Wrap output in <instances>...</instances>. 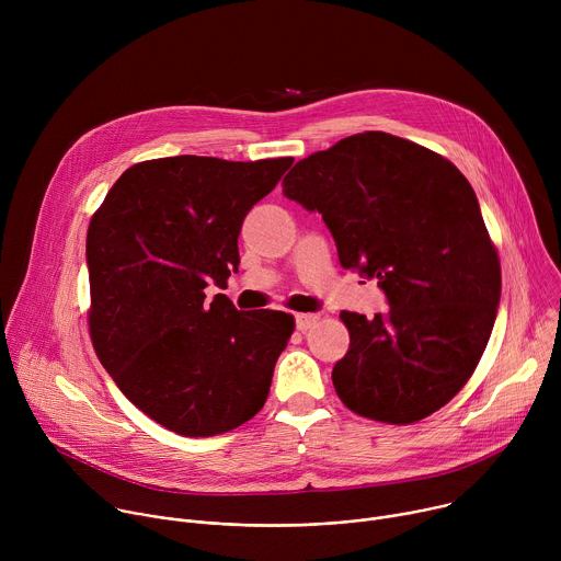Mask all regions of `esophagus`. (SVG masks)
<instances>
[{"label":"esophagus","mask_w":561,"mask_h":561,"mask_svg":"<svg viewBox=\"0 0 561 561\" xmlns=\"http://www.w3.org/2000/svg\"><path fill=\"white\" fill-rule=\"evenodd\" d=\"M317 319H319L317 314H304V312H301V314H297V317H295V324H297V331L306 333L308 329H312V327L317 324Z\"/></svg>","instance_id":"1"}]
</instances>
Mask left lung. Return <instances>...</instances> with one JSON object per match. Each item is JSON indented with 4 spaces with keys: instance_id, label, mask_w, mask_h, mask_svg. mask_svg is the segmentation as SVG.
I'll use <instances>...</instances> for the list:
<instances>
[{
    "instance_id": "8db88e82",
    "label": "left lung",
    "mask_w": 561,
    "mask_h": 561,
    "mask_svg": "<svg viewBox=\"0 0 561 561\" xmlns=\"http://www.w3.org/2000/svg\"><path fill=\"white\" fill-rule=\"evenodd\" d=\"M284 195L322 213L340 264L377 277L390 308L342 310L351 346L333 386L353 413L415 424L446 407L482 359L502 266L468 180L446 157L366 130L293 167Z\"/></svg>"
}]
</instances>
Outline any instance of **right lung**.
<instances>
[{
    "instance_id": "obj_1",
    "label": "right lung",
    "mask_w": 561,
    "mask_h": 561,
    "mask_svg": "<svg viewBox=\"0 0 561 561\" xmlns=\"http://www.w3.org/2000/svg\"><path fill=\"white\" fill-rule=\"evenodd\" d=\"M293 157L228 162L178 154L122 173L87 234L93 348L130 402L184 437H213L255 417L295 319L239 312L226 295L249 210Z\"/></svg>"
}]
</instances>
